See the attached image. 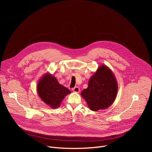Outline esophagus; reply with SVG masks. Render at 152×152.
<instances>
[{
    "instance_id": "obj_1",
    "label": "esophagus",
    "mask_w": 152,
    "mask_h": 152,
    "mask_svg": "<svg viewBox=\"0 0 152 152\" xmlns=\"http://www.w3.org/2000/svg\"><path fill=\"white\" fill-rule=\"evenodd\" d=\"M72 91H73L74 92H76V93H79V91H80V89L78 87H75L74 88L72 89Z\"/></svg>"
}]
</instances>
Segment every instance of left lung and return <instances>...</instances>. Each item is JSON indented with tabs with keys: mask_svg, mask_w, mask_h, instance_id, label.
<instances>
[{
	"mask_svg": "<svg viewBox=\"0 0 152 152\" xmlns=\"http://www.w3.org/2000/svg\"><path fill=\"white\" fill-rule=\"evenodd\" d=\"M118 89L116 79L109 67L101 65L91 77L87 89L81 96L91 110L97 111L108 108L113 104Z\"/></svg>",
	"mask_w": 152,
	"mask_h": 152,
	"instance_id": "obj_1",
	"label": "left lung"
}]
</instances>
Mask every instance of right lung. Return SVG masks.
Masks as SVG:
<instances>
[{"instance_id":"obj_1","label":"right lung","mask_w":152,"mask_h":152,"mask_svg":"<svg viewBox=\"0 0 152 152\" xmlns=\"http://www.w3.org/2000/svg\"><path fill=\"white\" fill-rule=\"evenodd\" d=\"M37 92L40 99L47 105L57 108L71 91L59 84L57 78L47 72L38 81Z\"/></svg>"}]
</instances>
